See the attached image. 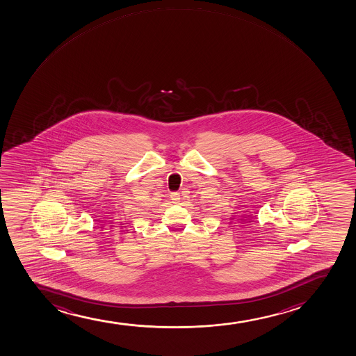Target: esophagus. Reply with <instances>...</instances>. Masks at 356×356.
Segmentation results:
<instances>
[{
	"mask_svg": "<svg viewBox=\"0 0 356 356\" xmlns=\"http://www.w3.org/2000/svg\"><path fill=\"white\" fill-rule=\"evenodd\" d=\"M171 200H173V203H178L180 200L179 193H171Z\"/></svg>",
	"mask_w": 356,
	"mask_h": 356,
	"instance_id": "esophagus-1",
	"label": "esophagus"
}]
</instances>
